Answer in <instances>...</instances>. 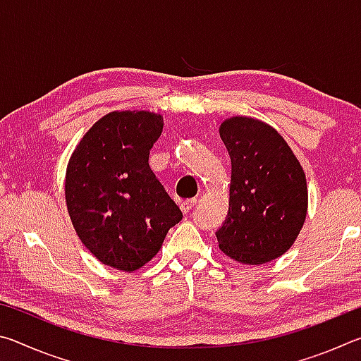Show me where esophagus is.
Here are the masks:
<instances>
[{
	"instance_id": "34e87169",
	"label": "esophagus",
	"mask_w": 361,
	"mask_h": 361,
	"mask_svg": "<svg viewBox=\"0 0 361 361\" xmlns=\"http://www.w3.org/2000/svg\"><path fill=\"white\" fill-rule=\"evenodd\" d=\"M197 204V199H189V200H185V202H181L180 209L183 213H189L192 210V207Z\"/></svg>"
}]
</instances>
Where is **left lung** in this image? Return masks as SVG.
Segmentation results:
<instances>
[{
    "label": "left lung",
    "instance_id": "obj_1",
    "mask_svg": "<svg viewBox=\"0 0 361 361\" xmlns=\"http://www.w3.org/2000/svg\"><path fill=\"white\" fill-rule=\"evenodd\" d=\"M231 157L229 212L216 231L219 248L243 264L282 256L307 213L301 164L282 135L266 122L235 116L219 127Z\"/></svg>",
    "mask_w": 361,
    "mask_h": 361
}]
</instances>
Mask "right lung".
<instances>
[{
  "instance_id": "add662e5",
  "label": "right lung",
  "mask_w": 361,
  "mask_h": 361,
  "mask_svg": "<svg viewBox=\"0 0 361 361\" xmlns=\"http://www.w3.org/2000/svg\"><path fill=\"white\" fill-rule=\"evenodd\" d=\"M162 127L156 113H109L87 130L66 167V209L78 237L119 271L151 261L183 218L148 162Z\"/></svg>"
}]
</instances>
